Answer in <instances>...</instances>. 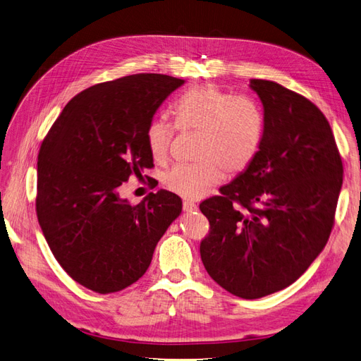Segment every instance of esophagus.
Here are the masks:
<instances>
[{"instance_id": "34e87169", "label": "esophagus", "mask_w": 361, "mask_h": 361, "mask_svg": "<svg viewBox=\"0 0 361 361\" xmlns=\"http://www.w3.org/2000/svg\"><path fill=\"white\" fill-rule=\"evenodd\" d=\"M183 209L185 212H193V211L197 209V205H196L195 202H192V200H184L183 202Z\"/></svg>"}]
</instances>
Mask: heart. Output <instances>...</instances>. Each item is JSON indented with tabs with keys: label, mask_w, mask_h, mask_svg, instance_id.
Returning <instances> with one entry per match:
<instances>
[{
	"label": "heart",
	"mask_w": 361,
	"mask_h": 361,
	"mask_svg": "<svg viewBox=\"0 0 361 361\" xmlns=\"http://www.w3.org/2000/svg\"><path fill=\"white\" fill-rule=\"evenodd\" d=\"M172 114L181 131L200 133L197 164L176 165L162 178L165 189L185 199H200L219 184L226 172H245L261 149L264 121L258 107L215 85H199L178 99ZM176 127L168 121L153 119L146 130V143L156 162L169 156Z\"/></svg>",
	"instance_id": "b5f03b06"
}]
</instances>
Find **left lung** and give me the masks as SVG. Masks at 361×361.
<instances>
[{
    "label": "left lung",
    "instance_id": "left-lung-1",
    "mask_svg": "<svg viewBox=\"0 0 361 361\" xmlns=\"http://www.w3.org/2000/svg\"><path fill=\"white\" fill-rule=\"evenodd\" d=\"M249 85L262 103L261 149L221 195L199 205L209 221L200 258L219 286L255 300L292 285L326 246L343 166L314 103L273 81Z\"/></svg>",
    "mask_w": 361,
    "mask_h": 361
}]
</instances>
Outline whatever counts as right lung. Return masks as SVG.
Here are the masks:
<instances>
[{
    "instance_id": "1",
    "label": "right lung",
    "mask_w": 361,
    "mask_h": 361,
    "mask_svg": "<svg viewBox=\"0 0 361 361\" xmlns=\"http://www.w3.org/2000/svg\"><path fill=\"white\" fill-rule=\"evenodd\" d=\"M183 84L174 76L138 73L92 85L65 106L42 140L38 223L61 269L87 289L106 295L135 283L181 212V199L171 192L130 205L119 190L153 166L147 125Z\"/></svg>"
}]
</instances>
